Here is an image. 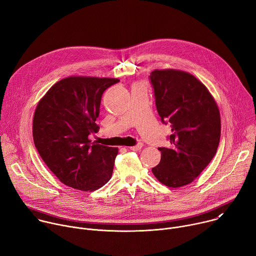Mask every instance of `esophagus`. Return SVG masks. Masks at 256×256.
<instances>
[{
	"label": "esophagus",
	"instance_id": "esophagus-1",
	"mask_svg": "<svg viewBox=\"0 0 256 256\" xmlns=\"http://www.w3.org/2000/svg\"><path fill=\"white\" fill-rule=\"evenodd\" d=\"M142 148V142H138V144L132 146V147H130V149L132 151H138V150H140Z\"/></svg>",
	"mask_w": 256,
	"mask_h": 256
}]
</instances>
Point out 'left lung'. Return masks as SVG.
I'll list each match as a JSON object with an SVG mask.
<instances>
[{"mask_svg": "<svg viewBox=\"0 0 256 256\" xmlns=\"http://www.w3.org/2000/svg\"><path fill=\"white\" fill-rule=\"evenodd\" d=\"M150 79L161 120L171 128L170 147L158 149L161 160L152 172L168 188L184 186L202 172L216 152L220 110L208 88L188 72L154 70Z\"/></svg>", "mask_w": 256, "mask_h": 256, "instance_id": "8db88e82", "label": "left lung"}]
</instances>
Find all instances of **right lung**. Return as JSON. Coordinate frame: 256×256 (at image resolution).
Instances as JSON below:
<instances>
[{
  "instance_id": "right-lung-1",
  "label": "right lung",
  "mask_w": 256,
  "mask_h": 256,
  "mask_svg": "<svg viewBox=\"0 0 256 256\" xmlns=\"http://www.w3.org/2000/svg\"><path fill=\"white\" fill-rule=\"evenodd\" d=\"M116 78L70 76L50 87L40 100L33 116L36 149L50 170L64 184L94 192L112 178L118 149L91 144L98 130L103 92Z\"/></svg>"
}]
</instances>
